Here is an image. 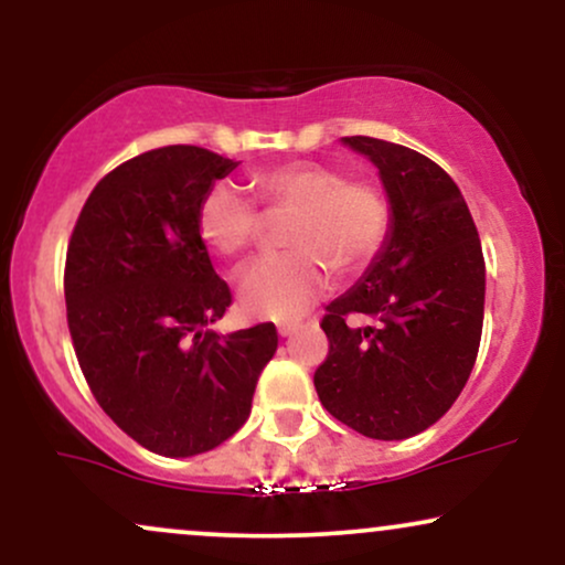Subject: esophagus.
I'll return each mask as SVG.
<instances>
[{
    "label": "esophagus",
    "mask_w": 565,
    "mask_h": 565,
    "mask_svg": "<svg viewBox=\"0 0 565 565\" xmlns=\"http://www.w3.org/2000/svg\"><path fill=\"white\" fill-rule=\"evenodd\" d=\"M295 332H297V323L295 321L278 323V334H281V337H291Z\"/></svg>",
    "instance_id": "obj_1"
}]
</instances>
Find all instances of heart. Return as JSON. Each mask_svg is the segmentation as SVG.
Returning <instances> with one entry per match:
<instances>
[{
  "label": "heart",
  "instance_id": "obj_1",
  "mask_svg": "<svg viewBox=\"0 0 565 565\" xmlns=\"http://www.w3.org/2000/svg\"><path fill=\"white\" fill-rule=\"evenodd\" d=\"M249 185L268 215H291L284 228L291 249L263 257L238 278L242 305L263 319H300L329 289L332 268L361 276L391 238L393 204L385 188L348 178L342 167L287 161L252 172ZM256 205L231 183L210 185L196 210L199 236L223 257L246 255L265 228Z\"/></svg>",
  "mask_w": 565,
  "mask_h": 565
}]
</instances>
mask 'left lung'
<instances>
[{
  "label": "left lung",
  "instance_id": "8db88e82",
  "mask_svg": "<svg viewBox=\"0 0 565 565\" xmlns=\"http://www.w3.org/2000/svg\"><path fill=\"white\" fill-rule=\"evenodd\" d=\"M377 164L393 204L382 255L355 289L327 305L329 353L313 385L342 425L377 440L423 433L462 393L483 332L486 263L454 180L412 148L345 138ZM369 318V328L352 319Z\"/></svg>",
  "mask_w": 565,
  "mask_h": 565
}]
</instances>
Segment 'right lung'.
<instances>
[{
  "instance_id": "1",
  "label": "right lung",
  "mask_w": 565,
  "mask_h": 565,
  "mask_svg": "<svg viewBox=\"0 0 565 565\" xmlns=\"http://www.w3.org/2000/svg\"><path fill=\"white\" fill-rule=\"evenodd\" d=\"M236 161L164 146L93 188L68 238L66 319L76 361L103 412L164 457H193L246 423L274 323L210 332L233 295L212 268L196 210Z\"/></svg>"
}]
</instances>
